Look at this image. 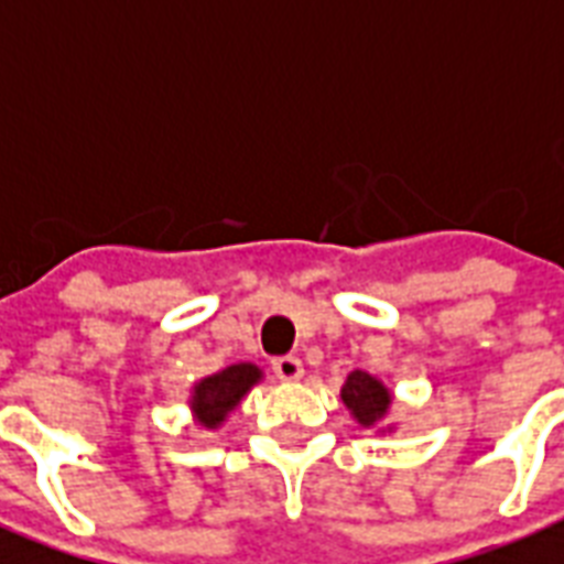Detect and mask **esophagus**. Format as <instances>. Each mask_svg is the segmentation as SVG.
Listing matches in <instances>:
<instances>
[{"instance_id": "obj_1", "label": "esophagus", "mask_w": 564, "mask_h": 564, "mask_svg": "<svg viewBox=\"0 0 564 564\" xmlns=\"http://www.w3.org/2000/svg\"><path fill=\"white\" fill-rule=\"evenodd\" d=\"M273 373L282 382H300L303 379V361L296 359V356H282V359L273 361Z\"/></svg>"}]
</instances>
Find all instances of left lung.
<instances>
[{
  "mask_svg": "<svg viewBox=\"0 0 564 564\" xmlns=\"http://www.w3.org/2000/svg\"><path fill=\"white\" fill-rule=\"evenodd\" d=\"M341 403L361 430H373L377 435H391L397 430L391 414H394V394L391 388L368 370H352L341 388Z\"/></svg>",
  "mask_w": 564,
  "mask_h": 564,
  "instance_id": "left-lung-1",
  "label": "left lung"
}]
</instances>
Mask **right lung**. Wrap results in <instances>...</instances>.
I'll return each mask as SVG.
<instances>
[{
  "mask_svg": "<svg viewBox=\"0 0 564 564\" xmlns=\"http://www.w3.org/2000/svg\"><path fill=\"white\" fill-rule=\"evenodd\" d=\"M261 379H264V370L252 361H238V365L217 370L212 377L196 379L191 386V397H187L196 426L208 432L220 430Z\"/></svg>",
  "mask_w": 564,
  "mask_h": 564,
  "instance_id": "obj_1",
  "label": "right lung"
}]
</instances>
